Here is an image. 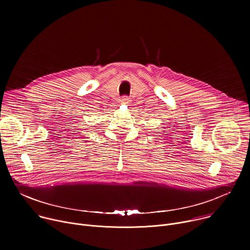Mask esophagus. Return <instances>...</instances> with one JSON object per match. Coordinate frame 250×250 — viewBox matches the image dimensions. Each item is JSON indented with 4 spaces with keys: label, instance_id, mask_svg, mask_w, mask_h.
<instances>
[{
    "label": "esophagus",
    "instance_id": "34e87169",
    "mask_svg": "<svg viewBox=\"0 0 250 250\" xmlns=\"http://www.w3.org/2000/svg\"><path fill=\"white\" fill-rule=\"evenodd\" d=\"M129 102H130V100H129V98L126 97V96H125V97H123V98L121 99V103H122V104H128Z\"/></svg>",
    "mask_w": 250,
    "mask_h": 250
}]
</instances>
